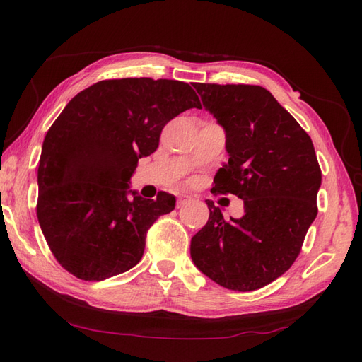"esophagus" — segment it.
Segmentation results:
<instances>
[{
    "label": "esophagus",
    "mask_w": 362,
    "mask_h": 362,
    "mask_svg": "<svg viewBox=\"0 0 362 362\" xmlns=\"http://www.w3.org/2000/svg\"><path fill=\"white\" fill-rule=\"evenodd\" d=\"M188 201H189L188 196H179V197H177V209H180V206L185 205Z\"/></svg>",
    "instance_id": "esophagus-1"
}]
</instances>
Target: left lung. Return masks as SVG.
<instances>
[{
  "label": "left lung",
  "mask_w": 362,
  "mask_h": 362,
  "mask_svg": "<svg viewBox=\"0 0 362 362\" xmlns=\"http://www.w3.org/2000/svg\"><path fill=\"white\" fill-rule=\"evenodd\" d=\"M202 105L226 130L228 161L211 193L244 201L241 218L210 216L191 238V259L227 289L247 292L279 279L294 263L317 216L322 173L310 135L271 91L244 83H196Z\"/></svg>",
  "instance_id": "8db88e82"
}]
</instances>
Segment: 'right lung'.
<instances>
[{"label": "right lung", "instance_id": "1", "mask_svg": "<svg viewBox=\"0 0 362 362\" xmlns=\"http://www.w3.org/2000/svg\"><path fill=\"white\" fill-rule=\"evenodd\" d=\"M193 107L201 101L188 83L151 78L101 81L66 104L42 146L37 218L68 272L101 281L138 264L146 232L175 197L144 199L130 177L166 122Z\"/></svg>", "mask_w": 362, "mask_h": 362}]
</instances>
